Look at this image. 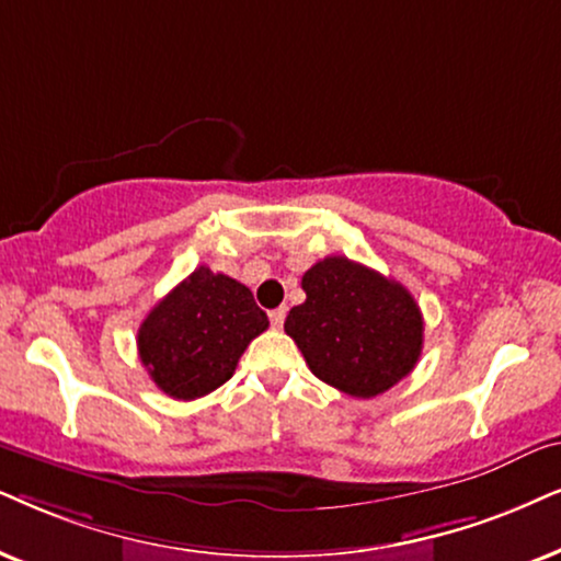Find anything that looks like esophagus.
I'll return each mask as SVG.
<instances>
[{
	"mask_svg": "<svg viewBox=\"0 0 561 561\" xmlns=\"http://www.w3.org/2000/svg\"><path fill=\"white\" fill-rule=\"evenodd\" d=\"M285 316H287L285 308H276V310H272V313H268V321H272L274 329H282V323H285Z\"/></svg>",
	"mask_w": 561,
	"mask_h": 561,
	"instance_id": "34e87169",
	"label": "esophagus"
}]
</instances>
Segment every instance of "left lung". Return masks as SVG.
Here are the masks:
<instances>
[{"label":"left lung","mask_w":561,"mask_h":561,"mask_svg":"<svg viewBox=\"0 0 561 561\" xmlns=\"http://www.w3.org/2000/svg\"><path fill=\"white\" fill-rule=\"evenodd\" d=\"M302 289L285 331L316 378L373 399L414 370L424 321L407 287L346 256H325L302 274Z\"/></svg>","instance_id":"left-lung-1"}]
</instances>
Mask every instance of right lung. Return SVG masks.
Masks as SVG:
<instances>
[{"label":"right lung","mask_w":561,"mask_h":561,"mask_svg":"<svg viewBox=\"0 0 561 561\" xmlns=\"http://www.w3.org/2000/svg\"><path fill=\"white\" fill-rule=\"evenodd\" d=\"M268 329L251 289L198 266L139 325V359L170 399L194 401L232 378L245 346Z\"/></svg>","instance_id":"right-lung-1"}]
</instances>
